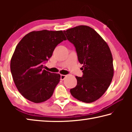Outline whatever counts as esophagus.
Here are the masks:
<instances>
[{"instance_id": "obj_1", "label": "esophagus", "mask_w": 132, "mask_h": 132, "mask_svg": "<svg viewBox=\"0 0 132 132\" xmlns=\"http://www.w3.org/2000/svg\"><path fill=\"white\" fill-rule=\"evenodd\" d=\"M67 76L66 75H61V80H64L65 79V78Z\"/></svg>"}]
</instances>
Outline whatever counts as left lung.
Segmentation results:
<instances>
[{"label":"left lung","instance_id":"8db88e82","mask_svg":"<svg viewBox=\"0 0 132 132\" xmlns=\"http://www.w3.org/2000/svg\"><path fill=\"white\" fill-rule=\"evenodd\" d=\"M76 48L82 66V77L70 90L71 94L80 101L91 103L102 97L108 88L114 73L110 48L97 31L90 27L78 26L63 31Z\"/></svg>","mask_w":132,"mask_h":132}]
</instances>
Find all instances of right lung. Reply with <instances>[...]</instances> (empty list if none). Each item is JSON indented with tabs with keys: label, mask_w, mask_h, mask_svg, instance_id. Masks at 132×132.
Returning <instances> with one entry per match:
<instances>
[{
	"label": "right lung",
	"mask_w": 132,
	"mask_h": 132,
	"mask_svg": "<svg viewBox=\"0 0 132 132\" xmlns=\"http://www.w3.org/2000/svg\"><path fill=\"white\" fill-rule=\"evenodd\" d=\"M66 40L62 31H34L26 34L15 47L10 61L13 81L29 101L41 103L52 97L61 75L43 69L58 44Z\"/></svg>",
	"instance_id": "add662e5"
}]
</instances>
